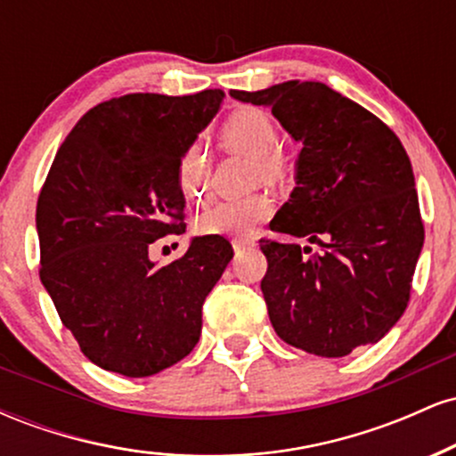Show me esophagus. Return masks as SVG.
I'll return each mask as SVG.
<instances>
[{
	"mask_svg": "<svg viewBox=\"0 0 456 456\" xmlns=\"http://www.w3.org/2000/svg\"><path fill=\"white\" fill-rule=\"evenodd\" d=\"M232 244H233V250H244V248H250V246H253V240H248V238H235Z\"/></svg>",
	"mask_w": 456,
	"mask_h": 456,
	"instance_id": "1",
	"label": "esophagus"
}]
</instances>
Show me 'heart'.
I'll use <instances>...</instances> for the list:
<instances>
[{
    "label": "heart",
    "mask_w": 456,
    "mask_h": 456,
    "mask_svg": "<svg viewBox=\"0 0 456 456\" xmlns=\"http://www.w3.org/2000/svg\"><path fill=\"white\" fill-rule=\"evenodd\" d=\"M223 137L229 143L259 156L261 174L270 180L281 175L282 160L274 148L279 143L274 122L257 109H242L227 119ZM208 150L201 143H192L182 154L177 165V184L186 199L201 201L208 191ZM272 214V199L265 195H248L242 199L218 201L199 216L197 229L206 235H248Z\"/></svg>",
    "instance_id": "obj_1"
}]
</instances>
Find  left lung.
<instances>
[{
    "label": "left lung",
    "mask_w": 456,
    "mask_h": 456,
    "mask_svg": "<svg viewBox=\"0 0 456 456\" xmlns=\"http://www.w3.org/2000/svg\"><path fill=\"white\" fill-rule=\"evenodd\" d=\"M229 96L270 107L302 143L296 188L270 229L308 238L322 253L261 240L268 259L261 291L274 332L323 358L381 341L410 302L425 242L411 162L399 137L319 81Z\"/></svg>",
    "instance_id": "8db88e82"
}]
</instances>
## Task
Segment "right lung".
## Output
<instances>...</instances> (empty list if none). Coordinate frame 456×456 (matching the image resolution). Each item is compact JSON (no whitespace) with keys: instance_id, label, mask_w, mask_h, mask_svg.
Masks as SVG:
<instances>
[{"instance_id":"obj_1","label":"right lung","mask_w":456,"mask_h":456,"mask_svg":"<svg viewBox=\"0 0 456 456\" xmlns=\"http://www.w3.org/2000/svg\"><path fill=\"white\" fill-rule=\"evenodd\" d=\"M223 98V90L111 98L57 150L36 208L40 281L83 355L104 370L150 378L201 337V306L232 244L197 235L162 268L150 244L184 232L177 165Z\"/></svg>"}]
</instances>
